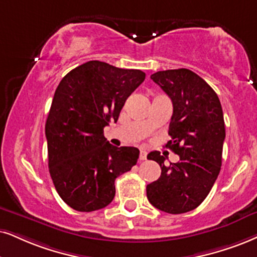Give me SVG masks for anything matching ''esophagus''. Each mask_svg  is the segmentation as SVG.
<instances>
[{
  "mask_svg": "<svg viewBox=\"0 0 257 257\" xmlns=\"http://www.w3.org/2000/svg\"><path fill=\"white\" fill-rule=\"evenodd\" d=\"M147 158V152L146 151H140V160L144 161Z\"/></svg>",
  "mask_w": 257,
  "mask_h": 257,
  "instance_id": "34e87169",
  "label": "esophagus"
}]
</instances>
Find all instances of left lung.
<instances>
[{
  "label": "left lung",
  "instance_id": "1",
  "mask_svg": "<svg viewBox=\"0 0 257 257\" xmlns=\"http://www.w3.org/2000/svg\"><path fill=\"white\" fill-rule=\"evenodd\" d=\"M151 78L173 104L166 147L180 161L165 166L164 155L149 153L147 159L160 165L161 175L147 185V198L164 212L185 213L203 203L219 174L225 139L222 105L212 87L191 70L159 71Z\"/></svg>",
  "mask_w": 257,
  "mask_h": 257
}]
</instances>
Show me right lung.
Instances as JSON below:
<instances>
[{"label": "right lung", "mask_w": 257, "mask_h": 257, "mask_svg": "<svg viewBox=\"0 0 257 257\" xmlns=\"http://www.w3.org/2000/svg\"><path fill=\"white\" fill-rule=\"evenodd\" d=\"M145 78L140 70L91 60L58 85L45 125L48 168L58 194L73 210L91 212L109 205L116 178L138 162V148L110 145L103 129L117 122Z\"/></svg>", "instance_id": "add662e5"}]
</instances>
